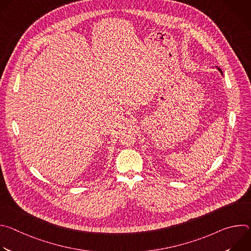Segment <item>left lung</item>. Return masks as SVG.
I'll return each instance as SVG.
<instances>
[{
	"label": "left lung",
	"mask_w": 251,
	"mask_h": 251,
	"mask_svg": "<svg viewBox=\"0 0 251 251\" xmlns=\"http://www.w3.org/2000/svg\"><path fill=\"white\" fill-rule=\"evenodd\" d=\"M217 68H218V70H219V71H220V73H221V75H223V71H222V69H221V68H219V67H217Z\"/></svg>",
	"instance_id": "1"
}]
</instances>
